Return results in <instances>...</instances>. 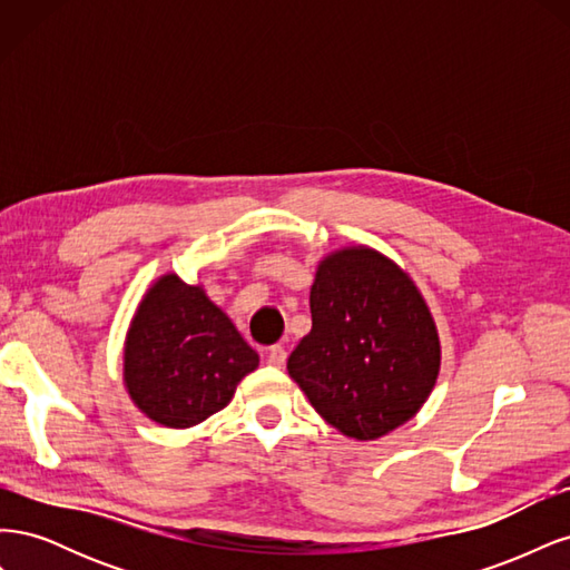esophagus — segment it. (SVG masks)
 <instances>
[{"instance_id":"esophagus-1","label":"esophagus","mask_w":570,"mask_h":570,"mask_svg":"<svg viewBox=\"0 0 570 570\" xmlns=\"http://www.w3.org/2000/svg\"><path fill=\"white\" fill-rule=\"evenodd\" d=\"M285 358H287V350L283 347V344H273V347L268 350V364L281 368L285 364Z\"/></svg>"}]
</instances>
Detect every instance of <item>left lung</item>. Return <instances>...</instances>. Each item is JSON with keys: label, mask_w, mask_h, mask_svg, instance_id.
I'll use <instances>...</instances> for the list:
<instances>
[{"label": "left lung", "mask_w": 570, "mask_h": 570, "mask_svg": "<svg viewBox=\"0 0 570 570\" xmlns=\"http://www.w3.org/2000/svg\"><path fill=\"white\" fill-rule=\"evenodd\" d=\"M440 361L435 318L400 264L366 245L321 258L287 373L325 423L358 442L392 433L428 402Z\"/></svg>", "instance_id": "8db88e82"}]
</instances>
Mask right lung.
Returning a JSON list of instances; mask_svg holds the SVG:
<instances>
[{"label":"right lung","mask_w":570,"mask_h":570,"mask_svg":"<svg viewBox=\"0 0 570 570\" xmlns=\"http://www.w3.org/2000/svg\"><path fill=\"white\" fill-rule=\"evenodd\" d=\"M258 354L209 297L174 271L151 281L124 342V385L145 416L185 430L228 406Z\"/></svg>","instance_id":"1"}]
</instances>
